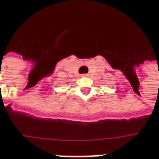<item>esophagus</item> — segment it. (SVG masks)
Instances as JSON below:
<instances>
[{
	"mask_svg": "<svg viewBox=\"0 0 159 159\" xmlns=\"http://www.w3.org/2000/svg\"><path fill=\"white\" fill-rule=\"evenodd\" d=\"M82 76H89V74H83Z\"/></svg>",
	"mask_w": 159,
	"mask_h": 159,
	"instance_id": "1",
	"label": "esophagus"
}]
</instances>
